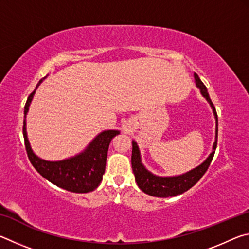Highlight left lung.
I'll return each mask as SVG.
<instances>
[{"instance_id":"obj_1","label":"left lung","mask_w":249,"mask_h":249,"mask_svg":"<svg viewBox=\"0 0 249 249\" xmlns=\"http://www.w3.org/2000/svg\"><path fill=\"white\" fill-rule=\"evenodd\" d=\"M195 80L196 86L199 88L200 92L203 98L208 101L211 108H212L214 119L216 122L215 127V141L213 142L212 153H211L208 158H206L201 165L196 166L193 169L184 172L182 175L179 176H172V177H160L157 175H154L150 172L142 162V156L141 150L138 147L137 142L133 141V150H132V168L133 172L135 175V180H136L137 185L140 187L142 191H144L147 195L151 196L157 197H169V196H176L181 195L189 189L192 188L197 181H199L202 176L205 174L208 170L211 161H212L213 156L215 154L216 144H217V114L215 111V107L210 99V95L208 93V89H206L203 82L201 81L199 75L195 73Z\"/></svg>"}]
</instances>
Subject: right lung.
Here are the masks:
<instances>
[{
  "instance_id": "1",
  "label": "right lung",
  "mask_w": 249,
  "mask_h": 249,
  "mask_svg": "<svg viewBox=\"0 0 249 249\" xmlns=\"http://www.w3.org/2000/svg\"><path fill=\"white\" fill-rule=\"evenodd\" d=\"M45 79L46 77L37 83L35 90L28 96L24 107L23 135L28 158L34 168L45 179H47L49 182L53 183L57 187L74 193H88L93 191L102 181L105 165H107L109 142L116 135L120 134V130H103L96 135L81 153L74 155L72 157L57 160V161H50V160H45L38 157L34 153L31 144H29L26 130V116L37 88Z\"/></svg>"
}]
</instances>
